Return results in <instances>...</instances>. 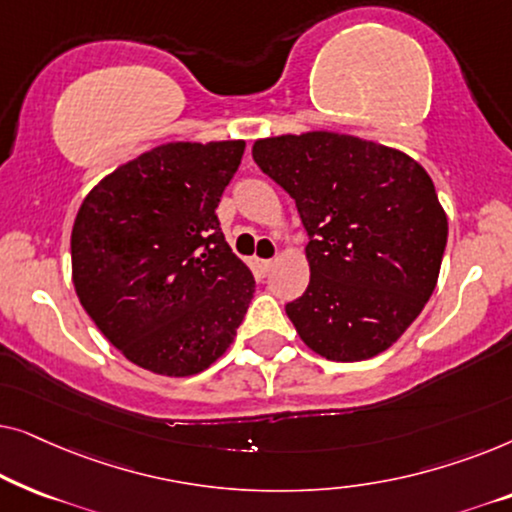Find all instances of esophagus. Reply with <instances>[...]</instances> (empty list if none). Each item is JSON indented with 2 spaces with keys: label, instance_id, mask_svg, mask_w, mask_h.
Here are the masks:
<instances>
[{
  "label": "esophagus",
  "instance_id": "34e87169",
  "mask_svg": "<svg viewBox=\"0 0 512 512\" xmlns=\"http://www.w3.org/2000/svg\"><path fill=\"white\" fill-rule=\"evenodd\" d=\"M256 268L265 277L270 272V268H272V261H265V258H256Z\"/></svg>",
  "mask_w": 512,
  "mask_h": 512
}]
</instances>
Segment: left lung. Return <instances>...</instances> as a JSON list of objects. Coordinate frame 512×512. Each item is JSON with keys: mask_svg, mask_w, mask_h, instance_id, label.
I'll return each instance as SVG.
<instances>
[{"mask_svg": "<svg viewBox=\"0 0 512 512\" xmlns=\"http://www.w3.org/2000/svg\"><path fill=\"white\" fill-rule=\"evenodd\" d=\"M256 165L296 200L310 284L286 305L300 340L331 361L389 349L436 289L447 214L408 153L342 132L256 139Z\"/></svg>", "mask_w": 512, "mask_h": 512, "instance_id": "obj_1", "label": "left lung"}]
</instances>
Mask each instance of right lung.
Returning a JSON list of instances; mask_svg holds the SVG:
<instances>
[{
    "instance_id": "obj_1",
    "label": "right lung",
    "mask_w": 512,
    "mask_h": 512,
    "mask_svg": "<svg viewBox=\"0 0 512 512\" xmlns=\"http://www.w3.org/2000/svg\"><path fill=\"white\" fill-rule=\"evenodd\" d=\"M242 153V139L160 144L81 202L72 228L76 296L139 368L198 375L233 345L256 282L223 240L214 209Z\"/></svg>"
}]
</instances>
